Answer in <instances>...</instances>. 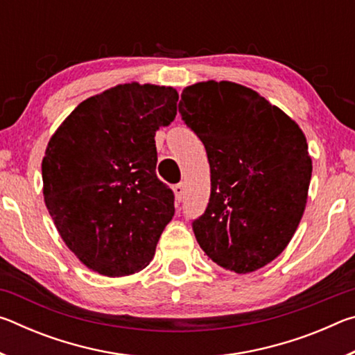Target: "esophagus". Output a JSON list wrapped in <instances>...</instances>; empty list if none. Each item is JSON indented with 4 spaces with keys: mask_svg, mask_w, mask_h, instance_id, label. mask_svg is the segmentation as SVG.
Wrapping results in <instances>:
<instances>
[{
    "mask_svg": "<svg viewBox=\"0 0 355 355\" xmlns=\"http://www.w3.org/2000/svg\"><path fill=\"white\" fill-rule=\"evenodd\" d=\"M173 192H175V200L177 202H182L183 196H184V184L183 183H178L173 186Z\"/></svg>",
    "mask_w": 355,
    "mask_h": 355,
    "instance_id": "obj_1",
    "label": "esophagus"
}]
</instances>
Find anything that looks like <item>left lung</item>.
Returning a JSON list of instances; mask_svg holds the SVG:
<instances>
[{
  "mask_svg": "<svg viewBox=\"0 0 355 355\" xmlns=\"http://www.w3.org/2000/svg\"><path fill=\"white\" fill-rule=\"evenodd\" d=\"M178 112L205 146L211 194L192 230L227 271L248 274L279 257L307 203V139L277 106L230 81L183 89Z\"/></svg>",
  "mask_w": 355,
  "mask_h": 355,
  "instance_id": "8db88e82",
  "label": "left lung"
}]
</instances>
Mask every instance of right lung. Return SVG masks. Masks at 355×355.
I'll return each mask as SVG.
<instances>
[{
  "mask_svg": "<svg viewBox=\"0 0 355 355\" xmlns=\"http://www.w3.org/2000/svg\"><path fill=\"white\" fill-rule=\"evenodd\" d=\"M178 94L119 84L84 100L48 142L44 199L67 248L107 277L141 271L169 224L173 192L156 177L155 133L177 116Z\"/></svg>",
  "mask_w": 355,
  "mask_h": 355,
  "instance_id": "obj_1",
  "label": "right lung"
}]
</instances>
